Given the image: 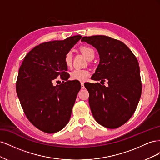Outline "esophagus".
I'll use <instances>...</instances> for the list:
<instances>
[{
	"label": "esophagus",
	"instance_id": "esophagus-1",
	"mask_svg": "<svg viewBox=\"0 0 160 160\" xmlns=\"http://www.w3.org/2000/svg\"><path fill=\"white\" fill-rule=\"evenodd\" d=\"M81 89H84V83L83 82H81Z\"/></svg>",
	"mask_w": 160,
	"mask_h": 160
}]
</instances>
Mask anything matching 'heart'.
<instances>
[{
	"label": "heart",
	"instance_id": "heart-1",
	"mask_svg": "<svg viewBox=\"0 0 160 160\" xmlns=\"http://www.w3.org/2000/svg\"><path fill=\"white\" fill-rule=\"evenodd\" d=\"M81 52L85 56L87 59L94 57L95 51L90 47L83 46L80 49ZM64 63L67 67H71L72 63V53L71 51H67L64 56ZM91 72L88 69H75L70 72V77L72 80H76L79 81H85L90 76Z\"/></svg>",
	"mask_w": 160,
	"mask_h": 160
}]
</instances>
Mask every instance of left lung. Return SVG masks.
Listing matches in <instances>:
<instances>
[{
  "label": "left lung",
  "instance_id": "1",
  "mask_svg": "<svg viewBox=\"0 0 160 160\" xmlns=\"http://www.w3.org/2000/svg\"><path fill=\"white\" fill-rule=\"evenodd\" d=\"M85 41L95 47L99 64L87 83L89 103L96 122L109 129L122 126L132 118L141 98L142 83L136 57L124 43L104 35L84 37ZM108 81L107 87L104 82Z\"/></svg>",
  "mask_w": 160,
  "mask_h": 160
}]
</instances>
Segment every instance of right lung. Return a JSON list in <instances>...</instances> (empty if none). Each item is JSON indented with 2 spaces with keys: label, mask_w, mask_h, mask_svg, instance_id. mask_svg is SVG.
<instances>
[{
  "label": "right lung",
  "mask_w": 160,
  "mask_h": 160,
  "mask_svg": "<svg viewBox=\"0 0 160 160\" xmlns=\"http://www.w3.org/2000/svg\"><path fill=\"white\" fill-rule=\"evenodd\" d=\"M81 38V35L63 41L45 42L27 53L20 67L16 91L28 121L41 131L53 133L69 122L80 83L68 80L65 53ZM58 76L63 83L56 86Z\"/></svg>",
  "instance_id": "obj_1"
}]
</instances>
